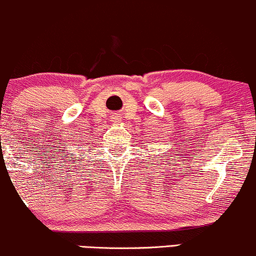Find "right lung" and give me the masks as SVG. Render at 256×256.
Wrapping results in <instances>:
<instances>
[{
	"label": "right lung",
	"mask_w": 256,
	"mask_h": 256,
	"mask_svg": "<svg viewBox=\"0 0 256 256\" xmlns=\"http://www.w3.org/2000/svg\"><path fill=\"white\" fill-rule=\"evenodd\" d=\"M64 151H66V150H64Z\"/></svg>",
	"instance_id": "right-lung-1"
}]
</instances>
